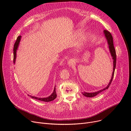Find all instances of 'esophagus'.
<instances>
[{
	"instance_id": "34e87169",
	"label": "esophagus",
	"mask_w": 131,
	"mask_h": 131,
	"mask_svg": "<svg viewBox=\"0 0 131 131\" xmlns=\"http://www.w3.org/2000/svg\"><path fill=\"white\" fill-rule=\"evenodd\" d=\"M74 62H75L74 60L73 59H69V60L68 61L67 64H68V65L69 66H72L74 64Z\"/></svg>"
}]
</instances>
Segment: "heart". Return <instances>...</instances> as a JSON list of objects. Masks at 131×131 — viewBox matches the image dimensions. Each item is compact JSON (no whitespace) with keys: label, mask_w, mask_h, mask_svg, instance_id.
Returning <instances> with one entry per match:
<instances>
[{"label":"heart","mask_w":131,"mask_h":131,"mask_svg":"<svg viewBox=\"0 0 131 131\" xmlns=\"http://www.w3.org/2000/svg\"><path fill=\"white\" fill-rule=\"evenodd\" d=\"M79 34H80V33H79ZM89 36L88 35H86L84 37V41H86L87 40H88V38H89Z\"/></svg>","instance_id":"b5f03b06"}]
</instances>
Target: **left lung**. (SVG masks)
I'll return each instance as SVG.
<instances>
[{
  "mask_svg": "<svg viewBox=\"0 0 131 131\" xmlns=\"http://www.w3.org/2000/svg\"><path fill=\"white\" fill-rule=\"evenodd\" d=\"M103 34H104V36H105V37L107 40L109 50L110 51V54H111V55L112 57V59L113 60V73H112V77H111V79L108 84L107 85V86L105 88H104L102 90H101L97 92H93V93H88V92H82L83 95L84 96H85L88 97H93L94 96H96L97 94H99L102 91L108 89V88L110 86V84L112 83L113 77H114V71H115V67H116V51H115V49L114 48V44H113V37L112 36L111 34L108 31H107L106 30H104L103 31Z\"/></svg>",
  "mask_w": 131,
  "mask_h": 131,
  "instance_id": "left-lung-1",
  "label": "left lung"
}]
</instances>
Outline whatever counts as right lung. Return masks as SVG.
Instances as JSON below:
<instances>
[{
	"label": "right lung",
	"instance_id": "add662e5",
	"mask_svg": "<svg viewBox=\"0 0 131 131\" xmlns=\"http://www.w3.org/2000/svg\"><path fill=\"white\" fill-rule=\"evenodd\" d=\"M21 36H18L17 38V40L15 43L14 46V63L15 64L16 62V56H17V50L18 49L19 45V42L21 40ZM28 96L34 99H36L39 101H43V102H50L54 100L56 97H57V94H56V88L55 86L54 89V91L50 96H49L48 97H44V98H39V97H37L35 96H32L28 95Z\"/></svg>",
	"mask_w": 131,
	"mask_h": 131
}]
</instances>
